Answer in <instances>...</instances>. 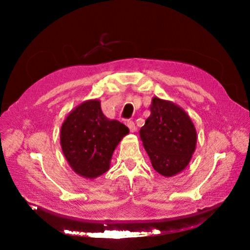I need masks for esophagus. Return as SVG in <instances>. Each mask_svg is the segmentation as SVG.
<instances>
[{
    "mask_svg": "<svg viewBox=\"0 0 250 250\" xmlns=\"http://www.w3.org/2000/svg\"><path fill=\"white\" fill-rule=\"evenodd\" d=\"M126 125H128V128L130 129L131 132H134V131L137 130V129H135V125H134V122H133L132 120H129L128 122H126Z\"/></svg>",
    "mask_w": 250,
    "mask_h": 250,
    "instance_id": "esophagus-1",
    "label": "esophagus"
}]
</instances>
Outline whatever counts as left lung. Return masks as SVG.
<instances>
[{
  "mask_svg": "<svg viewBox=\"0 0 250 250\" xmlns=\"http://www.w3.org/2000/svg\"><path fill=\"white\" fill-rule=\"evenodd\" d=\"M150 110V117L140 129L143 146L159 174L174 176L188 166L196 149L195 125L172 101L153 97Z\"/></svg>",
  "mask_w": 250,
  "mask_h": 250,
  "instance_id": "left-lung-1",
  "label": "left lung"
}]
</instances>
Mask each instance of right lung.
Listing matches in <instances>:
<instances>
[{"label": "right lung", "instance_id": "obj_1", "mask_svg": "<svg viewBox=\"0 0 250 250\" xmlns=\"http://www.w3.org/2000/svg\"><path fill=\"white\" fill-rule=\"evenodd\" d=\"M128 133L124 124L104 115L98 99H90L66 117L61 129V146L76 174L94 180L109 170L113 151Z\"/></svg>", "mask_w": 250, "mask_h": 250}]
</instances>
